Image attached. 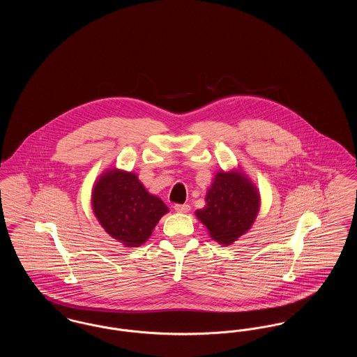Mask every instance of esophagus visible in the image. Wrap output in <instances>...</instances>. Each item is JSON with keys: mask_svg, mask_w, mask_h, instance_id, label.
Wrapping results in <instances>:
<instances>
[{"mask_svg": "<svg viewBox=\"0 0 357 357\" xmlns=\"http://www.w3.org/2000/svg\"><path fill=\"white\" fill-rule=\"evenodd\" d=\"M174 208H175V211H178V213H188V211H190V204H175Z\"/></svg>", "mask_w": 357, "mask_h": 357, "instance_id": "34e87169", "label": "esophagus"}]
</instances>
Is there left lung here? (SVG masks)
I'll use <instances>...</instances> for the list:
<instances>
[{
	"label": "left lung",
	"instance_id": "1",
	"mask_svg": "<svg viewBox=\"0 0 357 357\" xmlns=\"http://www.w3.org/2000/svg\"><path fill=\"white\" fill-rule=\"evenodd\" d=\"M206 206L195 211L210 237L231 245L248 233L259 210V192L239 170L218 171L206 194Z\"/></svg>",
	"mask_w": 357,
	"mask_h": 357
}]
</instances>
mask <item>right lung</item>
I'll return each mask as SVG.
<instances>
[{"label":"right lung","instance_id":"right-lung-1","mask_svg":"<svg viewBox=\"0 0 357 357\" xmlns=\"http://www.w3.org/2000/svg\"><path fill=\"white\" fill-rule=\"evenodd\" d=\"M92 210L104 230L127 248L143 245L169 213V207L146 190L136 174L118 169L104 171L95 182Z\"/></svg>","mask_w":357,"mask_h":357}]
</instances>
